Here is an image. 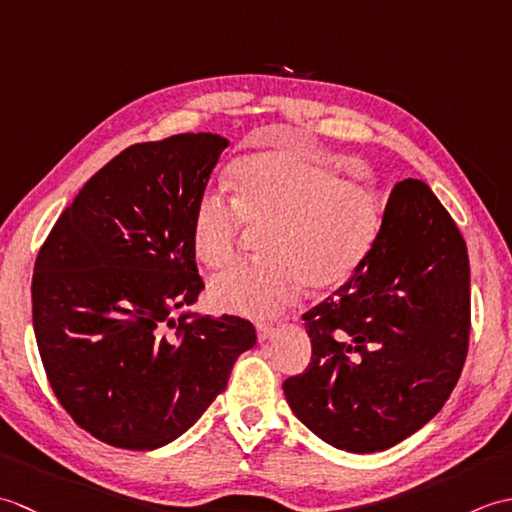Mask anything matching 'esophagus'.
<instances>
[{
    "label": "esophagus",
    "mask_w": 512,
    "mask_h": 512,
    "mask_svg": "<svg viewBox=\"0 0 512 512\" xmlns=\"http://www.w3.org/2000/svg\"><path fill=\"white\" fill-rule=\"evenodd\" d=\"M255 330H257V339H259V341L270 339V336H273V332H275L273 325H270V323H262V321L255 323Z\"/></svg>",
    "instance_id": "esophagus-1"
}]
</instances>
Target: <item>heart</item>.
<instances>
[{
  "instance_id": "heart-1",
  "label": "heart",
  "mask_w": 512,
  "mask_h": 512,
  "mask_svg": "<svg viewBox=\"0 0 512 512\" xmlns=\"http://www.w3.org/2000/svg\"><path fill=\"white\" fill-rule=\"evenodd\" d=\"M233 202L204 191L193 209L191 244L209 268L237 255L247 224L266 228V259L237 264L211 284L217 308L270 317L303 286L332 290L350 281L374 253L383 231L376 187L341 178L328 162L292 147L255 151L231 167Z\"/></svg>"
}]
</instances>
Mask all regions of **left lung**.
Masks as SVG:
<instances>
[{
	"label": "left lung",
	"instance_id": "8db88e82",
	"mask_svg": "<svg viewBox=\"0 0 512 512\" xmlns=\"http://www.w3.org/2000/svg\"><path fill=\"white\" fill-rule=\"evenodd\" d=\"M303 321L312 358L284 394L314 436L376 453L436 416L469 352L471 268L460 228L427 184L391 189L374 253Z\"/></svg>",
	"mask_w": 512,
	"mask_h": 512
}]
</instances>
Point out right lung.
Instances as JSON below:
<instances>
[{
  "instance_id": "right-lung-1",
  "label": "right lung",
  "mask_w": 512,
  "mask_h": 512,
  "mask_svg": "<svg viewBox=\"0 0 512 512\" xmlns=\"http://www.w3.org/2000/svg\"><path fill=\"white\" fill-rule=\"evenodd\" d=\"M228 140L176 134L121 151L85 182L43 242L32 325L61 407L118 449L165 447L222 394L253 323L173 319L204 281L193 209Z\"/></svg>"
}]
</instances>
